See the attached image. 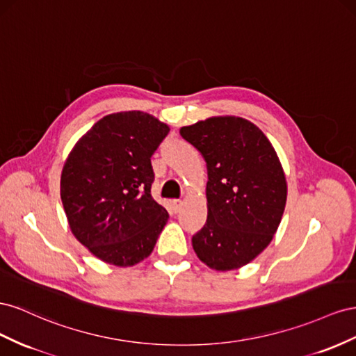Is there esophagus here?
Masks as SVG:
<instances>
[{
  "label": "esophagus",
  "mask_w": 356,
  "mask_h": 356,
  "mask_svg": "<svg viewBox=\"0 0 356 356\" xmlns=\"http://www.w3.org/2000/svg\"><path fill=\"white\" fill-rule=\"evenodd\" d=\"M172 207H175L176 211H179L180 207H181V201L180 200H172Z\"/></svg>",
  "instance_id": "obj_1"
}]
</instances>
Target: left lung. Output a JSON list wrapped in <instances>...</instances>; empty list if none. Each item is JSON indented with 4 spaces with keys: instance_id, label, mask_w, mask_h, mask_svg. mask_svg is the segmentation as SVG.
Instances as JSON below:
<instances>
[{
    "instance_id": "left-lung-1",
    "label": "left lung",
    "mask_w": 356,
    "mask_h": 356,
    "mask_svg": "<svg viewBox=\"0 0 356 356\" xmlns=\"http://www.w3.org/2000/svg\"><path fill=\"white\" fill-rule=\"evenodd\" d=\"M207 164V222L192 248L207 267L237 270L255 259L276 234L288 186L266 134L238 116H213L180 128Z\"/></svg>"
}]
</instances>
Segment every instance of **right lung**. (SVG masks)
<instances>
[{"mask_svg":"<svg viewBox=\"0 0 356 356\" xmlns=\"http://www.w3.org/2000/svg\"><path fill=\"white\" fill-rule=\"evenodd\" d=\"M168 131L145 111H119L99 119L68 154L60 200L73 236L98 259L133 267L154 250L168 213L150 195V158Z\"/></svg>","mask_w":356,"mask_h":356,"instance_id":"1","label":"right lung"}]
</instances>
